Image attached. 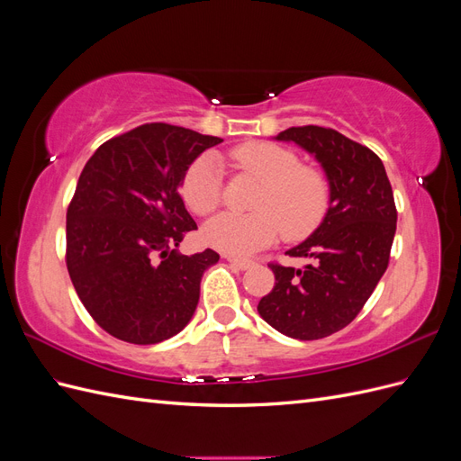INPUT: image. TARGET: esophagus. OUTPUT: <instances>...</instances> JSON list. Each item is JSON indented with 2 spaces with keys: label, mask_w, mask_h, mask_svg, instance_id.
I'll return each mask as SVG.
<instances>
[{
  "label": "esophagus",
  "mask_w": 461,
  "mask_h": 461,
  "mask_svg": "<svg viewBox=\"0 0 461 461\" xmlns=\"http://www.w3.org/2000/svg\"><path fill=\"white\" fill-rule=\"evenodd\" d=\"M234 267H239V269H242V271H246V269H249L254 265V261H249V259H244V258H232V256H229L227 258Z\"/></svg>",
  "instance_id": "obj_1"
}]
</instances>
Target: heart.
I'll use <instances>...</instances> for the list:
<instances>
[{"mask_svg": "<svg viewBox=\"0 0 461 461\" xmlns=\"http://www.w3.org/2000/svg\"><path fill=\"white\" fill-rule=\"evenodd\" d=\"M229 158L236 169L259 180L254 213H222L207 222L203 239L230 256H249L271 246L278 234L286 240L308 239L325 221L330 207L327 175L302 165L294 149L273 142H244ZM180 192L196 215H212L222 200V169L212 153L194 159L185 171Z\"/></svg>", "mask_w": 461, "mask_h": 461, "instance_id": "b5f03b06", "label": "heart"}]
</instances>
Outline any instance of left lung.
<instances>
[{
    "label": "left lung",
    "instance_id": "8db88e82",
    "mask_svg": "<svg viewBox=\"0 0 461 461\" xmlns=\"http://www.w3.org/2000/svg\"><path fill=\"white\" fill-rule=\"evenodd\" d=\"M276 140L313 153L330 183V207L310 239L286 252L308 258L305 269L269 263L276 283L258 312L290 339H325L352 323L388 267L394 194L379 156L337 131L305 124Z\"/></svg>",
    "mask_w": 461,
    "mask_h": 461
}]
</instances>
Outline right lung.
Instances as JSON below:
<instances>
[{
	"label": "right lung",
	"instance_id": "add662e5",
	"mask_svg": "<svg viewBox=\"0 0 461 461\" xmlns=\"http://www.w3.org/2000/svg\"><path fill=\"white\" fill-rule=\"evenodd\" d=\"M221 142L146 122L104 142L82 169L67 209L65 261L80 302L111 337L158 344L192 319L202 275L219 254L175 249L198 229L178 186L188 165Z\"/></svg>",
	"mask_w": 461,
	"mask_h": 461
}]
</instances>
